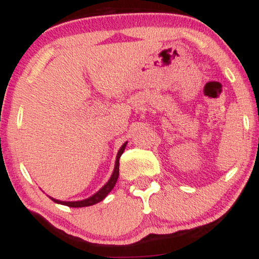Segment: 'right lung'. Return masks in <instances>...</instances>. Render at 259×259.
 <instances>
[{
	"label": "right lung",
	"mask_w": 259,
	"mask_h": 259,
	"mask_svg": "<svg viewBox=\"0 0 259 259\" xmlns=\"http://www.w3.org/2000/svg\"><path fill=\"white\" fill-rule=\"evenodd\" d=\"M126 144H123V146L120 147V150L118 151V154H117V159H115V165H114V170H113V174L112 177L109 178V180L107 181V184L105 186H102V189H100L99 191L96 192L95 195H92L91 197L86 198V200H81V201H70V202H65V201H59V200H56V198H52L51 200L53 202H56V203H59V204H64V206H68V207H74V208H79V207H89V206H92V204H96L99 203L103 200V198L106 197L107 195L109 194V192L112 191V189L114 187L115 183H117L118 180V177H119V158L120 156L123 154L124 150H125L126 147Z\"/></svg>",
	"instance_id": "1"
}]
</instances>
